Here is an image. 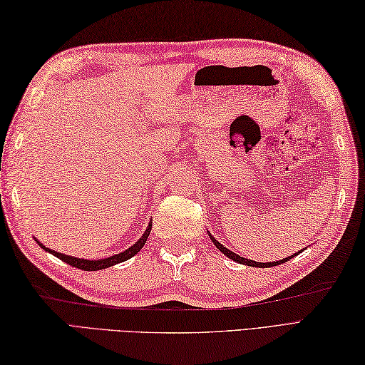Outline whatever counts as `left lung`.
Returning a JSON list of instances; mask_svg holds the SVG:
<instances>
[{"instance_id": "left-lung-1", "label": "left lung", "mask_w": 365, "mask_h": 365, "mask_svg": "<svg viewBox=\"0 0 365 365\" xmlns=\"http://www.w3.org/2000/svg\"><path fill=\"white\" fill-rule=\"evenodd\" d=\"M210 235V234H208ZM210 238H212V242L215 243V246L218 247V250L222 252V254H226L229 259H232V260H235V262H238V263H242V265H247V267H259V268H269V267H276V265H281V263H284V262H287L289 259H292V257H287V259H282V260H279V262H269V263H260V262H254V260H247V259H243V257H240V255H237L235 252H232V251H229L226 246H222L220 242H216V240L210 235ZM297 255V254H294Z\"/></svg>"}]
</instances>
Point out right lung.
<instances>
[{
	"label": "right lung",
	"instance_id": "right-lung-1",
	"mask_svg": "<svg viewBox=\"0 0 365 365\" xmlns=\"http://www.w3.org/2000/svg\"><path fill=\"white\" fill-rule=\"evenodd\" d=\"M150 229H152V226L147 227V230L144 232V235L139 238L133 246H130L127 251H123L120 254H115V255H111V257H108V259H98V260L76 259V257H72V255H66V254H61V252H56V251H51V250H48V247H45L42 243H38L37 240H36V242L41 245L45 251L51 252L54 257H58V259H61L63 262L68 263V265H72L75 268H80V269H84V271H97V269H103V268H108V267H113V265H115V263L125 262V260L133 257V255L141 251V247L145 245L147 238H149V234H150Z\"/></svg>",
	"mask_w": 365,
	"mask_h": 365
}]
</instances>
